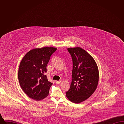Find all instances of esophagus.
Listing matches in <instances>:
<instances>
[{"instance_id":"esophagus-1","label":"esophagus","mask_w":124,"mask_h":124,"mask_svg":"<svg viewBox=\"0 0 124 124\" xmlns=\"http://www.w3.org/2000/svg\"><path fill=\"white\" fill-rule=\"evenodd\" d=\"M56 83L57 84H60L61 83V81H56Z\"/></svg>"}]
</instances>
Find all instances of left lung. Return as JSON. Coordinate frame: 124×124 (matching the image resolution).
Listing matches in <instances>:
<instances>
[{
  "instance_id": "1",
  "label": "left lung",
  "mask_w": 124,
  "mask_h": 124,
  "mask_svg": "<svg viewBox=\"0 0 124 124\" xmlns=\"http://www.w3.org/2000/svg\"><path fill=\"white\" fill-rule=\"evenodd\" d=\"M72 59V80L66 96L71 102L79 104L91 96L96 90L99 71L96 62L86 51L79 47L68 48Z\"/></svg>"
}]
</instances>
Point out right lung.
<instances>
[{
  "label": "right lung",
  "instance_id": "right-lung-1",
  "mask_svg": "<svg viewBox=\"0 0 124 124\" xmlns=\"http://www.w3.org/2000/svg\"><path fill=\"white\" fill-rule=\"evenodd\" d=\"M57 49L53 47L33 49L20 62L18 71L20 85L24 93L34 100H42L49 94L53 83L45 74L50 57Z\"/></svg>",
  "mask_w": 124,
  "mask_h": 124
}]
</instances>
